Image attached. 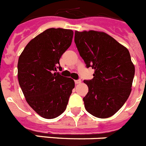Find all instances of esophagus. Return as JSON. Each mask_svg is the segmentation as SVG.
I'll return each instance as SVG.
<instances>
[{"label":"esophagus","instance_id":"obj_1","mask_svg":"<svg viewBox=\"0 0 146 146\" xmlns=\"http://www.w3.org/2000/svg\"><path fill=\"white\" fill-rule=\"evenodd\" d=\"M81 83H82V81H81L80 79H79V80L75 81V84H81Z\"/></svg>","mask_w":146,"mask_h":146}]
</instances>
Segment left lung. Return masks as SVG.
<instances>
[{
	"label": "left lung",
	"instance_id": "8db88e82",
	"mask_svg": "<svg viewBox=\"0 0 146 146\" xmlns=\"http://www.w3.org/2000/svg\"><path fill=\"white\" fill-rule=\"evenodd\" d=\"M75 43L93 78L84 81L89 91L83 98L89 113L99 118L115 115L131 93L135 68L126 47L103 31H75Z\"/></svg>",
	"mask_w": 146,
	"mask_h": 146
}]
</instances>
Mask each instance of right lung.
<instances>
[{
    "label": "right lung",
    "mask_w": 146,
    "mask_h": 146,
    "mask_svg": "<svg viewBox=\"0 0 146 146\" xmlns=\"http://www.w3.org/2000/svg\"><path fill=\"white\" fill-rule=\"evenodd\" d=\"M73 36L70 29H47L28 43L19 57V84L29 106L44 118L64 112L75 87L71 78L53 73Z\"/></svg>",
    "instance_id": "add662e5"
}]
</instances>
